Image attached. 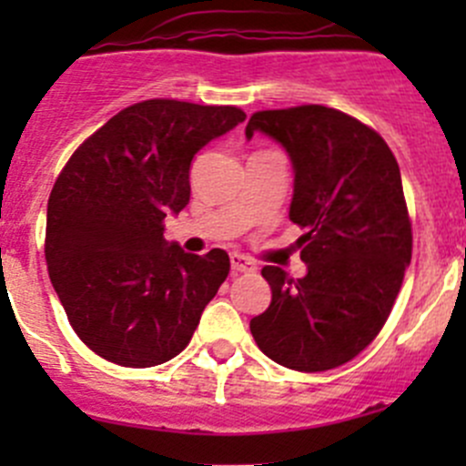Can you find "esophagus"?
I'll list each match as a JSON object with an SVG mask.
<instances>
[{
  "mask_svg": "<svg viewBox=\"0 0 466 466\" xmlns=\"http://www.w3.org/2000/svg\"><path fill=\"white\" fill-rule=\"evenodd\" d=\"M229 263H232L234 272H252V270H255V263L248 259V257L238 255V252H232V255H229Z\"/></svg>",
  "mask_w": 466,
  "mask_h": 466,
  "instance_id": "34e87169",
  "label": "esophagus"
}]
</instances>
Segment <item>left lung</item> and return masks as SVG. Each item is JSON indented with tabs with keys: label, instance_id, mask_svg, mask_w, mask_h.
<instances>
[{
	"label": "left lung",
	"instance_id": "left-lung-1",
	"mask_svg": "<svg viewBox=\"0 0 466 466\" xmlns=\"http://www.w3.org/2000/svg\"><path fill=\"white\" fill-rule=\"evenodd\" d=\"M268 135L293 164L289 218L302 279L266 266L272 302L250 331L268 359L298 372H324L359 356L388 320L412 257L401 173L383 137L324 106L255 112L246 137Z\"/></svg>",
	"mask_w": 466,
	"mask_h": 466
}]
</instances>
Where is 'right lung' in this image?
Returning a JSON list of instances; mask_svg holds the SVG:
<instances>
[{
    "label": "right lung",
    "instance_id": "obj_1",
    "mask_svg": "<svg viewBox=\"0 0 466 466\" xmlns=\"http://www.w3.org/2000/svg\"><path fill=\"white\" fill-rule=\"evenodd\" d=\"M243 119L234 106L150 98L112 116L60 171L46 268L76 336L110 363L153 368L180 354L228 277V252L189 255L164 238V218L189 205L194 155Z\"/></svg>",
    "mask_w": 466,
    "mask_h": 466
}]
</instances>
